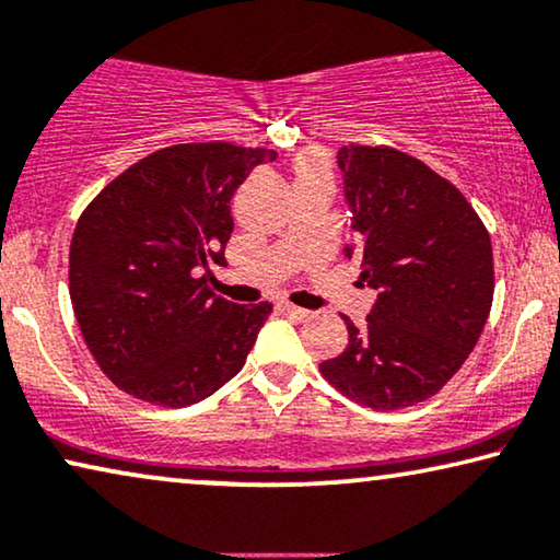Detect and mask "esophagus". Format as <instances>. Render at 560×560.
<instances>
[{
	"mask_svg": "<svg viewBox=\"0 0 560 560\" xmlns=\"http://www.w3.org/2000/svg\"><path fill=\"white\" fill-rule=\"evenodd\" d=\"M281 312H283V314H289V317H291V319H299V322H302V319H306V317H310V312H306V310H302V306H294V304H287V302H283V304H281Z\"/></svg>",
	"mask_w": 560,
	"mask_h": 560,
	"instance_id": "esophagus-1",
	"label": "esophagus"
}]
</instances>
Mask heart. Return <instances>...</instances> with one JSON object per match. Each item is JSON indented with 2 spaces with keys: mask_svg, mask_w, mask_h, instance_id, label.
Here are the masks:
<instances>
[{
  "mask_svg": "<svg viewBox=\"0 0 560 560\" xmlns=\"http://www.w3.org/2000/svg\"><path fill=\"white\" fill-rule=\"evenodd\" d=\"M304 172H325V175H327V162H325V156L317 154V152L304 154L302 160H299V175H304Z\"/></svg>",
  "mask_w": 560,
  "mask_h": 560,
  "instance_id": "1",
  "label": "heart"
}]
</instances>
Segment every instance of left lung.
Here are the masks:
<instances>
[{"label":"left lung","instance_id":"obj_1","mask_svg":"<svg viewBox=\"0 0 560 560\" xmlns=\"http://www.w3.org/2000/svg\"><path fill=\"white\" fill-rule=\"evenodd\" d=\"M345 202L360 279L375 289L365 325L322 375L373 411L421 404L464 365L490 317V233L452 183L390 147H342Z\"/></svg>","mask_w":560,"mask_h":560}]
</instances>
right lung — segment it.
I'll use <instances>...</instances> for the list:
<instances>
[{
    "label": "right lung",
    "mask_w": 560,
    "mask_h": 560,
    "mask_svg": "<svg viewBox=\"0 0 560 560\" xmlns=\"http://www.w3.org/2000/svg\"><path fill=\"white\" fill-rule=\"evenodd\" d=\"M273 149L210 141L144 156L106 185L70 243V302L83 340L124 393L183 408L231 381L271 304L205 287L225 261L231 198Z\"/></svg>",
    "instance_id": "obj_1"
}]
</instances>
